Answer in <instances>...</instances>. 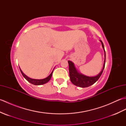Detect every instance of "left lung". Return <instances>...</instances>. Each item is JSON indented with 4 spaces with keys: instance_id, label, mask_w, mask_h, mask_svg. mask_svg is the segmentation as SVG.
I'll return each mask as SVG.
<instances>
[{
    "instance_id": "obj_1",
    "label": "left lung",
    "mask_w": 126,
    "mask_h": 126,
    "mask_svg": "<svg viewBox=\"0 0 126 126\" xmlns=\"http://www.w3.org/2000/svg\"><path fill=\"white\" fill-rule=\"evenodd\" d=\"M100 41L101 42L102 45V47L104 49L105 60H104V63L103 68L102 69V71L98 74V75H97V76H94V77H88L87 76L83 75H82L81 74L79 73L78 71H77L75 67L74 63L72 62L68 61L69 76H70L71 82L73 83L74 85L81 88H85V87H89L90 85L94 84L99 79L102 74L104 66H105L106 52H105V50H104L103 43L101 41Z\"/></svg>"
}]
</instances>
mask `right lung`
Segmentation results:
<instances>
[{"label": "right lung", "instance_id": "right-lung-1", "mask_svg": "<svg viewBox=\"0 0 126 126\" xmlns=\"http://www.w3.org/2000/svg\"><path fill=\"white\" fill-rule=\"evenodd\" d=\"M20 69V68H19ZM20 70L21 73H22V75L23 76V77H24V78L27 80L28 82H29L33 84L34 85H42V84H44L45 83H47V82L49 81V80L51 78V76H52V73L53 71L52 72L50 75L47 77V78L44 79H31V78H29V77H28L27 76H26L24 74L22 71L21 70V69H20Z\"/></svg>", "mask_w": 126, "mask_h": 126}]
</instances>
